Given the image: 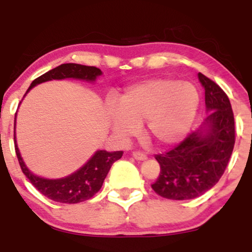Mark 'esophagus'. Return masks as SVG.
I'll list each match as a JSON object with an SVG mask.
<instances>
[{
  "mask_svg": "<svg viewBox=\"0 0 252 252\" xmlns=\"http://www.w3.org/2000/svg\"><path fill=\"white\" fill-rule=\"evenodd\" d=\"M132 156H134L136 160H140V161L146 160L147 158V155L144 154V153L140 152V150H135V152H132Z\"/></svg>",
  "mask_w": 252,
  "mask_h": 252,
  "instance_id": "esophagus-1",
  "label": "esophagus"
}]
</instances>
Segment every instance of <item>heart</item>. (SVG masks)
<instances>
[{"mask_svg": "<svg viewBox=\"0 0 252 252\" xmlns=\"http://www.w3.org/2000/svg\"><path fill=\"white\" fill-rule=\"evenodd\" d=\"M199 94L192 84L172 79H150L136 84L111 106L110 124L116 134L128 138L144 122V134L158 146L178 143L194 122Z\"/></svg>", "mask_w": 252, "mask_h": 252, "instance_id": "b5f03b06", "label": "heart"}]
</instances>
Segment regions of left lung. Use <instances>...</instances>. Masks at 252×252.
<instances>
[{
  "label": "left lung",
  "instance_id": "left-lung-1",
  "mask_svg": "<svg viewBox=\"0 0 252 252\" xmlns=\"http://www.w3.org/2000/svg\"><path fill=\"white\" fill-rule=\"evenodd\" d=\"M198 77L209 112L204 129L155 155L160 174L152 189L170 200L194 199L212 189L224 174L235 147V117L227 94L212 79L202 73Z\"/></svg>",
  "mask_w": 252,
  "mask_h": 252
}]
</instances>
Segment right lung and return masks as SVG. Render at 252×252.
<instances>
[{
	"label": "right lung",
	"mask_w": 252,
	"mask_h": 252,
	"mask_svg": "<svg viewBox=\"0 0 252 252\" xmlns=\"http://www.w3.org/2000/svg\"><path fill=\"white\" fill-rule=\"evenodd\" d=\"M102 74V71L94 66H85L79 63H63L53 70L46 72L42 76L37 77L33 80L27 92L35 86L36 84L47 82L52 79H65V78H76V79L89 80L94 82L98 76ZM15 141V132H14ZM15 153L19 160L22 173L27 176L28 180L41 194L47 196L51 200L63 204H77L89 200L94 196L102 187L104 179L108 175L110 168L115 161L122 158L123 152L109 153L106 150H98L88 161V163L73 174L57 180L40 178L34 175L28 170L22 161L19 148L15 142Z\"/></svg>",
	"instance_id": "add662e5"
}]
</instances>
